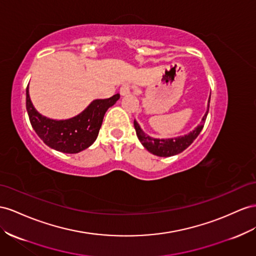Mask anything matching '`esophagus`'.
I'll return each mask as SVG.
<instances>
[{"instance_id": "34e87169", "label": "esophagus", "mask_w": 256, "mask_h": 256, "mask_svg": "<svg viewBox=\"0 0 256 256\" xmlns=\"http://www.w3.org/2000/svg\"><path fill=\"white\" fill-rule=\"evenodd\" d=\"M130 90H131V87H130V85L125 84V85H122V86L120 87V96H126V94H130Z\"/></svg>"}]
</instances>
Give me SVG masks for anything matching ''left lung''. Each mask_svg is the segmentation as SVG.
<instances>
[{"label":"left lung","instance_id":"left-lung-1","mask_svg":"<svg viewBox=\"0 0 256 256\" xmlns=\"http://www.w3.org/2000/svg\"><path fill=\"white\" fill-rule=\"evenodd\" d=\"M209 103H210V98H209ZM208 112H209V104H208V110H206L204 116L202 117L200 125H198L194 130L190 131L188 134H185L183 136H178V138H172V139H155V138H152L146 134H144V131L141 129L139 124H138L136 120L134 122V125L136 128V136L139 138L140 142L142 143L143 146L150 152V153L160 156V157H169V156L176 155L178 153H182L184 150L188 148L190 145L194 142V140L200 134V131H202L204 128Z\"/></svg>","mask_w":256,"mask_h":256}]
</instances>
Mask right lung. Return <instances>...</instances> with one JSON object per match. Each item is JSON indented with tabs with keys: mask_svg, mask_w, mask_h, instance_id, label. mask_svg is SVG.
<instances>
[{
	"mask_svg": "<svg viewBox=\"0 0 256 256\" xmlns=\"http://www.w3.org/2000/svg\"><path fill=\"white\" fill-rule=\"evenodd\" d=\"M26 112L36 134L47 146L68 154H76L90 146L98 136L108 108L120 99V94H116L108 99L94 100L80 114L68 120H56L40 115L34 108L29 87H26Z\"/></svg>",
	"mask_w": 256,
	"mask_h": 256,
	"instance_id": "1",
	"label": "right lung"
}]
</instances>
